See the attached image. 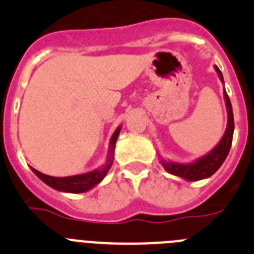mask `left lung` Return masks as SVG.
Instances as JSON below:
<instances>
[{
	"label": "left lung",
	"instance_id": "1",
	"mask_svg": "<svg viewBox=\"0 0 254 254\" xmlns=\"http://www.w3.org/2000/svg\"><path fill=\"white\" fill-rule=\"evenodd\" d=\"M215 71H216L217 76L224 84V77L219 67L214 66ZM224 100H225L226 112H228V125H226V129L224 132V136L221 140L219 141L216 146L207 152L206 155L201 156V158L196 159L192 163H179V161H173L169 159H164L159 155V160L163 168L167 170L168 173L177 176L179 178L185 179V181L194 182L201 181V179H206L211 177L223 165L224 160L228 156L230 147H232L233 141V133H234V116H233V108L230 99H229L228 94H226L225 89H224Z\"/></svg>",
	"mask_w": 254,
	"mask_h": 254
}]
</instances>
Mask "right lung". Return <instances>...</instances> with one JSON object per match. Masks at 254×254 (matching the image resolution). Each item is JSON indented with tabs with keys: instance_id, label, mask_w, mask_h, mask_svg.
<instances>
[{
	"instance_id": "obj_1",
	"label": "right lung",
	"mask_w": 254,
	"mask_h": 254,
	"mask_svg": "<svg viewBox=\"0 0 254 254\" xmlns=\"http://www.w3.org/2000/svg\"><path fill=\"white\" fill-rule=\"evenodd\" d=\"M122 126H120L118 128L114 131L112 134L111 141H109V150H108V156L105 164H103L102 167L96 168V169L91 170L89 173H84V174H77V176L71 177H52L43 174V173L38 172L37 169L31 168V170L34 172L35 176L43 181L47 186L52 187L53 190H57L60 192H66V193H82V192H87L95 186H98L105 176L108 174L109 169H111L112 164H113L114 159V149H116V142L118 138Z\"/></svg>"
}]
</instances>
